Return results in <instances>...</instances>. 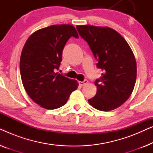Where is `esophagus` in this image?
<instances>
[{"instance_id": "obj_1", "label": "esophagus", "mask_w": 153, "mask_h": 153, "mask_svg": "<svg viewBox=\"0 0 153 153\" xmlns=\"http://www.w3.org/2000/svg\"><path fill=\"white\" fill-rule=\"evenodd\" d=\"M88 83V81L87 80H83V81H79V85H81V86H83V85H85V84H87Z\"/></svg>"}]
</instances>
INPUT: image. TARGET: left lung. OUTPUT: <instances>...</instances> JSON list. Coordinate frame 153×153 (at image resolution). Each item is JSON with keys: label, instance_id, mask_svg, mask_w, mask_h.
Wrapping results in <instances>:
<instances>
[{"label": "left lung", "instance_id": "1", "mask_svg": "<svg viewBox=\"0 0 153 153\" xmlns=\"http://www.w3.org/2000/svg\"><path fill=\"white\" fill-rule=\"evenodd\" d=\"M76 29L103 72L95 81L97 93L89 104L103 111L114 110L128 99L134 88L137 62L133 52L126 40L108 27L83 25Z\"/></svg>", "mask_w": 153, "mask_h": 153}]
</instances>
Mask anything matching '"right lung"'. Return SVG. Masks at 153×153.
<instances>
[{
  "label": "right lung",
  "mask_w": 153,
  "mask_h": 153,
  "mask_svg": "<svg viewBox=\"0 0 153 153\" xmlns=\"http://www.w3.org/2000/svg\"><path fill=\"white\" fill-rule=\"evenodd\" d=\"M71 37L79 38L72 25H52L33 33L23 48L20 58L23 85L31 99L47 109L65 105L78 88L77 81L56 72L62 50Z\"/></svg>",
  "instance_id": "1"
}]
</instances>
